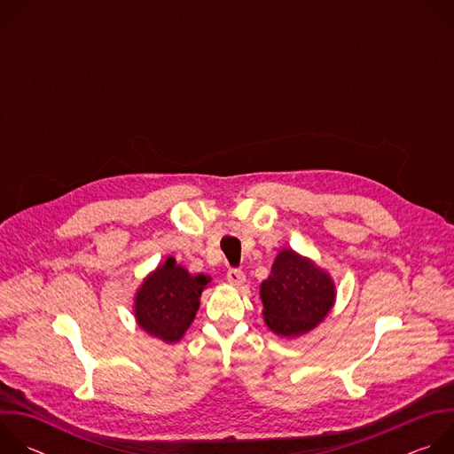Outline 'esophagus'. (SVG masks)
<instances>
[{
    "label": "esophagus",
    "mask_w": 454,
    "mask_h": 454,
    "mask_svg": "<svg viewBox=\"0 0 454 454\" xmlns=\"http://www.w3.org/2000/svg\"><path fill=\"white\" fill-rule=\"evenodd\" d=\"M226 280H228L231 286L240 287V286L246 282V275H244L240 270H237V268H230V270L226 271Z\"/></svg>",
    "instance_id": "esophagus-1"
}]
</instances>
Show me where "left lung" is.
<instances>
[{
    "label": "left lung",
    "instance_id": "obj_1",
    "mask_svg": "<svg viewBox=\"0 0 454 454\" xmlns=\"http://www.w3.org/2000/svg\"><path fill=\"white\" fill-rule=\"evenodd\" d=\"M334 296L331 277L291 249L278 253L270 278L261 286L264 319L282 336L314 329L329 314Z\"/></svg>",
    "mask_w": 454,
    "mask_h": 454
}]
</instances>
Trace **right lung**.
I'll list each match as a JSON object with an SVG mask.
<instances>
[{
    "label": "right lung",
    "instance_id": "right-lung-1",
    "mask_svg": "<svg viewBox=\"0 0 454 454\" xmlns=\"http://www.w3.org/2000/svg\"><path fill=\"white\" fill-rule=\"evenodd\" d=\"M208 278L192 277L174 258L160 266L137 294L135 316L138 325L167 343L179 341L200 309V296Z\"/></svg>",
    "mask_w": 454,
    "mask_h": 454
}]
</instances>
